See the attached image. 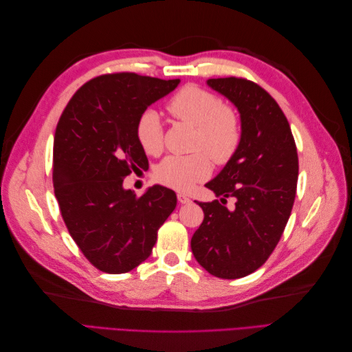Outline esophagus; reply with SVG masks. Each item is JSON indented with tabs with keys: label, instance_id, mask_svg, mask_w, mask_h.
Segmentation results:
<instances>
[{
	"label": "esophagus",
	"instance_id": "obj_1",
	"mask_svg": "<svg viewBox=\"0 0 352 352\" xmlns=\"http://www.w3.org/2000/svg\"><path fill=\"white\" fill-rule=\"evenodd\" d=\"M177 201L180 202V204H189L190 202V198L189 197H186L185 194H177Z\"/></svg>",
	"mask_w": 352,
	"mask_h": 352
}]
</instances>
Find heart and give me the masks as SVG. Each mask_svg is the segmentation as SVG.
Segmentation results:
<instances>
[{
    "label": "heart",
    "instance_id": "heart-1",
    "mask_svg": "<svg viewBox=\"0 0 352 352\" xmlns=\"http://www.w3.org/2000/svg\"><path fill=\"white\" fill-rule=\"evenodd\" d=\"M167 109L176 119L195 127L194 150L198 153L164 158L155 168V177L160 184L185 192L211 175L208 156L214 163L225 164L235 155L241 144V124L235 111L225 107L217 95L195 85L180 89ZM136 138L146 154L158 155L163 151L164 131L157 111L145 110L140 116Z\"/></svg>",
    "mask_w": 352,
    "mask_h": 352
}]
</instances>
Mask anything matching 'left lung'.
I'll list each match as a JSON object with an SVG mask.
<instances>
[{"label": "left lung", "instance_id": "obj_1", "mask_svg": "<svg viewBox=\"0 0 352 352\" xmlns=\"http://www.w3.org/2000/svg\"><path fill=\"white\" fill-rule=\"evenodd\" d=\"M207 85L235 105L241 144L206 186L219 199L198 202L204 220L190 239L201 267L220 279L243 278L265 263L291 216L298 180V154L291 126L269 92L241 78ZM237 199L229 210L226 198Z\"/></svg>", "mask_w": 352, "mask_h": 352}]
</instances>
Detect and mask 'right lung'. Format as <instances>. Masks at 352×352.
<instances>
[{
  "instance_id": "right-lung-1",
  "label": "right lung",
  "mask_w": 352,
  "mask_h": 352,
  "mask_svg": "<svg viewBox=\"0 0 352 352\" xmlns=\"http://www.w3.org/2000/svg\"><path fill=\"white\" fill-rule=\"evenodd\" d=\"M179 79L136 73L98 76L76 91L54 135L52 182L70 236L95 267L131 272L150 257L157 230L176 208L172 189L154 185L141 197L123 188L148 158L136 122Z\"/></svg>"
}]
</instances>
